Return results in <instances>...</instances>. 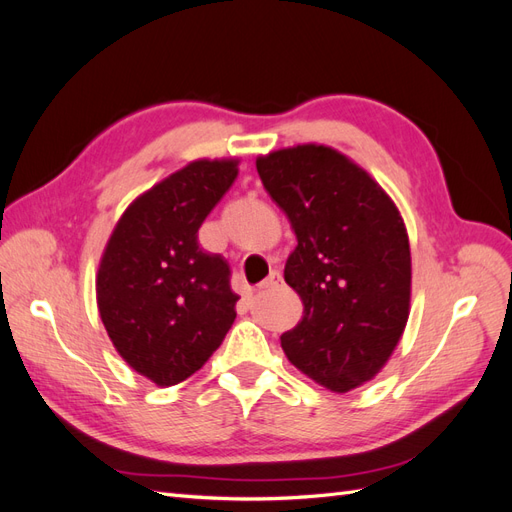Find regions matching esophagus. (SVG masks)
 Instances as JSON below:
<instances>
[{
	"instance_id": "obj_1",
	"label": "esophagus",
	"mask_w": 512,
	"mask_h": 512,
	"mask_svg": "<svg viewBox=\"0 0 512 512\" xmlns=\"http://www.w3.org/2000/svg\"><path fill=\"white\" fill-rule=\"evenodd\" d=\"M284 282H282V275H280V271H271L269 275H267V280H262L260 284H258V288H262V290H267V288H280Z\"/></svg>"
}]
</instances>
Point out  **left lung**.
<instances>
[{"instance_id": "left-lung-1", "label": "left lung", "mask_w": 512, "mask_h": 512, "mask_svg": "<svg viewBox=\"0 0 512 512\" xmlns=\"http://www.w3.org/2000/svg\"><path fill=\"white\" fill-rule=\"evenodd\" d=\"M258 175L297 235L284 267L303 318L282 335L288 361L333 393L374 380L410 316L404 218L376 179L327 145L258 156Z\"/></svg>"}]
</instances>
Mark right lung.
Returning <instances> with one entry per match:
<instances>
[{
    "instance_id": "right-lung-1",
    "label": "right lung",
    "mask_w": 512,
    "mask_h": 512,
    "mask_svg": "<svg viewBox=\"0 0 512 512\" xmlns=\"http://www.w3.org/2000/svg\"><path fill=\"white\" fill-rule=\"evenodd\" d=\"M237 175V158L190 162L132 200L104 247V329L121 359L158 386L203 367L237 318L228 262L198 245L200 224Z\"/></svg>"
}]
</instances>
